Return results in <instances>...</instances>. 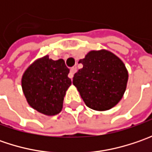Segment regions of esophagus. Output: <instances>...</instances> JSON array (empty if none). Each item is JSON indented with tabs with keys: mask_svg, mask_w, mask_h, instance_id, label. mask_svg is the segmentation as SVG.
Here are the masks:
<instances>
[{
	"mask_svg": "<svg viewBox=\"0 0 152 152\" xmlns=\"http://www.w3.org/2000/svg\"><path fill=\"white\" fill-rule=\"evenodd\" d=\"M76 71H77V68L76 67H71V69H70V73H69V74H68V77L70 78V79H73V75H74V73H76Z\"/></svg>",
	"mask_w": 152,
	"mask_h": 152,
	"instance_id": "34e87169",
	"label": "esophagus"
}]
</instances>
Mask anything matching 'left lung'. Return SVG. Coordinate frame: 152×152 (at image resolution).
<instances>
[{"mask_svg": "<svg viewBox=\"0 0 152 152\" xmlns=\"http://www.w3.org/2000/svg\"><path fill=\"white\" fill-rule=\"evenodd\" d=\"M83 67L74 74L73 85L88 107L107 111L124 96L129 73L124 61L107 50L89 51L79 60Z\"/></svg>", "mask_w": 152, "mask_h": 152, "instance_id": "left-lung-1", "label": "left lung"}]
</instances>
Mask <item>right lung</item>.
Instances as JSON below:
<instances>
[{"mask_svg": "<svg viewBox=\"0 0 152 152\" xmlns=\"http://www.w3.org/2000/svg\"><path fill=\"white\" fill-rule=\"evenodd\" d=\"M62 59L46 55L30 64L22 76V90L28 105L40 113L54 116L62 109L63 99L72 84Z\"/></svg>", "mask_w": 152, "mask_h": 152, "instance_id": "1", "label": "right lung"}]
</instances>
